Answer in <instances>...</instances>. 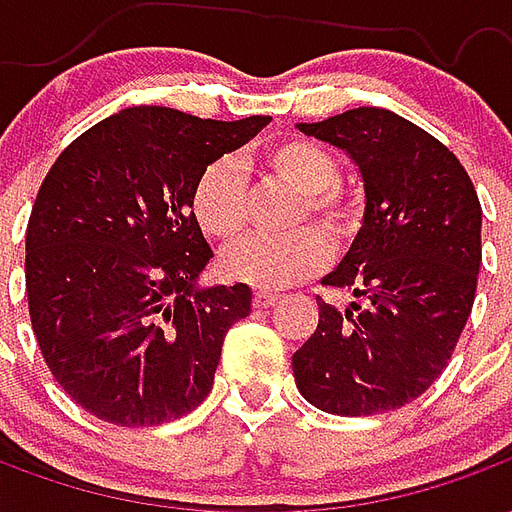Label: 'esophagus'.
Listing matches in <instances>:
<instances>
[{
    "label": "esophagus",
    "instance_id": "1",
    "mask_svg": "<svg viewBox=\"0 0 512 512\" xmlns=\"http://www.w3.org/2000/svg\"><path fill=\"white\" fill-rule=\"evenodd\" d=\"M279 296L277 293H271V290H257L255 293V307L257 310H266V307H271L274 301H277Z\"/></svg>",
    "mask_w": 512,
    "mask_h": 512
}]
</instances>
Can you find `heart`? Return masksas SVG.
I'll list each match as a JSON object with an SVG mask.
<instances>
[{
  "mask_svg": "<svg viewBox=\"0 0 512 512\" xmlns=\"http://www.w3.org/2000/svg\"><path fill=\"white\" fill-rule=\"evenodd\" d=\"M266 167L282 183L304 194V211L323 233L343 235L351 222V211L337 194L340 161L329 147L307 139L279 142L266 153ZM191 213L200 230L219 241H230L244 230L246 186L233 158H219L205 167L194 191ZM326 260V246L315 233H296L288 238H249L230 246L222 255V274L230 282H244L257 290L288 288L310 277Z\"/></svg>",
  "mask_w": 512,
  "mask_h": 512,
  "instance_id": "1",
  "label": "heart"
}]
</instances>
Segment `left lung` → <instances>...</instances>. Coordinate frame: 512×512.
<instances>
[{"label": "left lung", "instance_id": "1", "mask_svg": "<svg viewBox=\"0 0 512 512\" xmlns=\"http://www.w3.org/2000/svg\"><path fill=\"white\" fill-rule=\"evenodd\" d=\"M296 128L340 147L365 189L354 244L323 277L354 301L345 312L318 301V326L293 354L296 386L329 414H384L441 376L472 315L480 200L461 161L389 109L359 106Z\"/></svg>", "mask_w": 512, "mask_h": 512}]
</instances>
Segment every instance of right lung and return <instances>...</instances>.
<instances>
[{
    "label": "right lung",
    "mask_w": 512,
    "mask_h": 512,
    "mask_svg": "<svg viewBox=\"0 0 512 512\" xmlns=\"http://www.w3.org/2000/svg\"><path fill=\"white\" fill-rule=\"evenodd\" d=\"M268 123L131 106L54 161L27 224L29 318L51 376L84 411L147 428L208 397L252 288L200 282L213 252L191 191Z\"/></svg>",
    "instance_id": "add662e5"
}]
</instances>
